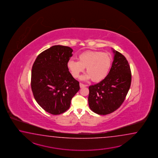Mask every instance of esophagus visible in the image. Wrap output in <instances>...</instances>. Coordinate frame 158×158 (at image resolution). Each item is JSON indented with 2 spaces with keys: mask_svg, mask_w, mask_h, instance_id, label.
<instances>
[{
  "mask_svg": "<svg viewBox=\"0 0 158 158\" xmlns=\"http://www.w3.org/2000/svg\"><path fill=\"white\" fill-rule=\"evenodd\" d=\"M80 86L81 88H83L84 87H86V86H87V85L83 84L82 83H80Z\"/></svg>",
  "mask_w": 158,
  "mask_h": 158,
  "instance_id": "1",
  "label": "esophagus"
}]
</instances>
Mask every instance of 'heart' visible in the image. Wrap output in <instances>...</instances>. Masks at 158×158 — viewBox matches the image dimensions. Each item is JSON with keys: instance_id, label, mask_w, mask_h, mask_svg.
Returning a JSON list of instances; mask_svg holds the SVG:
<instances>
[{"instance_id": "heart-1", "label": "heart", "mask_w": 158, "mask_h": 158, "mask_svg": "<svg viewBox=\"0 0 158 158\" xmlns=\"http://www.w3.org/2000/svg\"><path fill=\"white\" fill-rule=\"evenodd\" d=\"M78 61L71 59L68 61L67 68L74 78H78L86 68L87 73L81 79H92L94 82H99L107 77L111 66V56L106 52L98 51H87L80 54Z\"/></svg>"}]
</instances>
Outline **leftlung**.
Returning a JSON list of instances; mask_svg holds the SVG:
<instances>
[{"instance_id": "obj_1", "label": "left lung", "mask_w": 158, "mask_h": 158, "mask_svg": "<svg viewBox=\"0 0 158 158\" xmlns=\"http://www.w3.org/2000/svg\"><path fill=\"white\" fill-rule=\"evenodd\" d=\"M114 61L109 73L99 83L89 87L88 102L91 111L108 114L120 107L131 84V71L123 55L112 48Z\"/></svg>"}]
</instances>
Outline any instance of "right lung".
I'll return each instance as SVG.
<instances>
[{
	"mask_svg": "<svg viewBox=\"0 0 158 158\" xmlns=\"http://www.w3.org/2000/svg\"><path fill=\"white\" fill-rule=\"evenodd\" d=\"M72 52L71 47L53 46L40 53L33 65L31 87L34 97L51 114L68 110L72 98L80 90L79 82L67 68Z\"/></svg>",
	"mask_w": 158,
	"mask_h": 158,
	"instance_id": "right-lung-1",
	"label": "right lung"
}]
</instances>
